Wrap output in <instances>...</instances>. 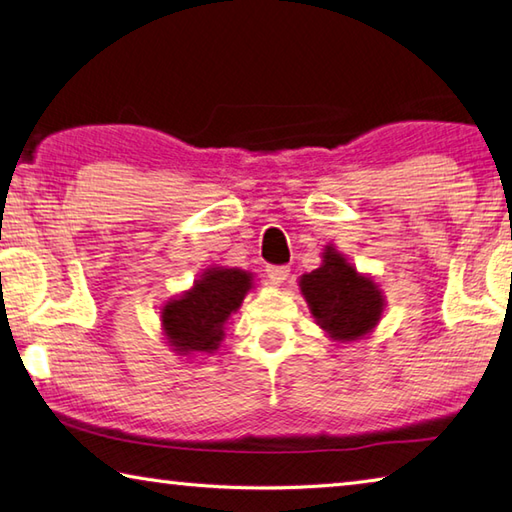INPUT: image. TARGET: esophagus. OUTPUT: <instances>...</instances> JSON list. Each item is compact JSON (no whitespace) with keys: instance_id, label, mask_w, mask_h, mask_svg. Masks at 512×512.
I'll return each instance as SVG.
<instances>
[{"instance_id":"esophagus-1","label":"esophagus","mask_w":512,"mask_h":512,"mask_svg":"<svg viewBox=\"0 0 512 512\" xmlns=\"http://www.w3.org/2000/svg\"><path fill=\"white\" fill-rule=\"evenodd\" d=\"M290 276V267L288 265H272L267 267V279L272 283H283Z\"/></svg>"}]
</instances>
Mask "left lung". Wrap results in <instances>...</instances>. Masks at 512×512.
<instances>
[{
    "label": "left lung",
    "mask_w": 512,
    "mask_h": 512,
    "mask_svg": "<svg viewBox=\"0 0 512 512\" xmlns=\"http://www.w3.org/2000/svg\"><path fill=\"white\" fill-rule=\"evenodd\" d=\"M299 285L312 317L337 342L364 337L382 317L384 299L378 285L333 247H326L324 263L303 274Z\"/></svg>",
    "instance_id": "1"
}]
</instances>
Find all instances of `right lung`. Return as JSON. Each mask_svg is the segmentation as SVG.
I'll return each instance as SVG.
<instances>
[{
  "label": "right lung",
  "mask_w": 512,
  "mask_h": 512,
  "mask_svg": "<svg viewBox=\"0 0 512 512\" xmlns=\"http://www.w3.org/2000/svg\"><path fill=\"white\" fill-rule=\"evenodd\" d=\"M251 290V274L236 267H213L191 290L168 301L161 326L179 355L213 353L224 337V324Z\"/></svg>",
  "instance_id": "right-lung-1"
}]
</instances>
